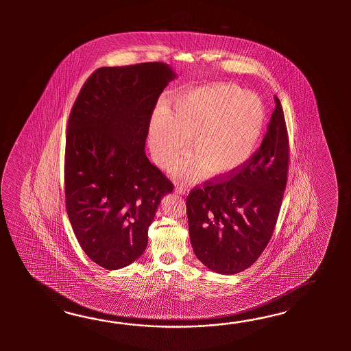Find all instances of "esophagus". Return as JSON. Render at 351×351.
I'll return each mask as SVG.
<instances>
[{"label":"esophagus","mask_w":351,"mask_h":351,"mask_svg":"<svg viewBox=\"0 0 351 351\" xmlns=\"http://www.w3.org/2000/svg\"><path fill=\"white\" fill-rule=\"evenodd\" d=\"M177 193L179 194H186V188L184 186H176V189H174Z\"/></svg>","instance_id":"34e87169"}]
</instances>
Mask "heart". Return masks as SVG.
<instances>
[{
  "instance_id": "obj_1",
  "label": "heart",
  "mask_w": 351,
  "mask_h": 351,
  "mask_svg": "<svg viewBox=\"0 0 351 351\" xmlns=\"http://www.w3.org/2000/svg\"><path fill=\"white\" fill-rule=\"evenodd\" d=\"M265 124L261 99L231 84H212L173 97L165 114L149 125V147L158 165H171L186 149L174 171L186 177L221 178L237 171L252 156Z\"/></svg>"
}]
</instances>
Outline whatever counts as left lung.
<instances>
[{
  "instance_id": "1",
  "label": "left lung",
  "mask_w": 351,
  "mask_h": 351,
  "mask_svg": "<svg viewBox=\"0 0 351 351\" xmlns=\"http://www.w3.org/2000/svg\"><path fill=\"white\" fill-rule=\"evenodd\" d=\"M275 103L267 133L254 156L227 178L207 180L186 197L194 254L217 274L248 269L275 231L290 159L284 110L277 97Z\"/></svg>"
}]
</instances>
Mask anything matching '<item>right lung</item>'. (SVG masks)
Instances as JSON below:
<instances>
[{
    "label": "right lung",
    "mask_w": 351,
    "mask_h": 351,
    "mask_svg": "<svg viewBox=\"0 0 351 351\" xmlns=\"http://www.w3.org/2000/svg\"><path fill=\"white\" fill-rule=\"evenodd\" d=\"M176 76L165 62L99 67L70 112L67 216L84 252L104 269L144 254L158 206L174 188L144 148L158 97Z\"/></svg>",
    "instance_id": "obj_1"
}]
</instances>
